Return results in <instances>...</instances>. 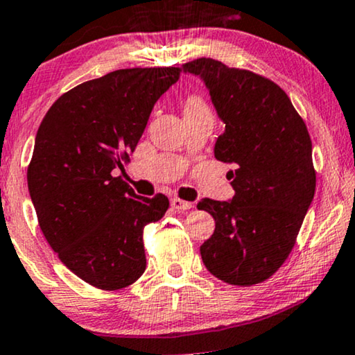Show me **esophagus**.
Returning a JSON list of instances; mask_svg holds the SVG:
<instances>
[{
    "mask_svg": "<svg viewBox=\"0 0 355 355\" xmlns=\"http://www.w3.org/2000/svg\"><path fill=\"white\" fill-rule=\"evenodd\" d=\"M171 206L175 209V211L180 212V211H188V209H191L193 204L188 202V201H183V199L173 198V199H171Z\"/></svg>",
    "mask_w": 355,
    "mask_h": 355,
    "instance_id": "34e87169",
    "label": "esophagus"
}]
</instances>
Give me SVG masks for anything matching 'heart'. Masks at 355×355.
Instances as JSON below:
<instances>
[{"label": "heart", "mask_w": 355, "mask_h": 355, "mask_svg": "<svg viewBox=\"0 0 355 355\" xmlns=\"http://www.w3.org/2000/svg\"><path fill=\"white\" fill-rule=\"evenodd\" d=\"M201 107H206V106H204V103L201 101V99H196V98L189 99L187 104V109H201Z\"/></svg>", "instance_id": "heart-1"}]
</instances>
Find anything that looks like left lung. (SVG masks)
I'll return each mask as SVG.
<instances>
[{"instance_id": "left-lung-1", "label": "left lung", "mask_w": 355, "mask_h": 355, "mask_svg": "<svg viewBox=\"0 0 355 355\" xmlns=\"http://www.w3.org/2000/svg\"><path fill=\"white\" fill-rule=\"evenodd\" d=\"M201 78L225 132L214 156L232 164L234 196L204 198L216 230L199 248L204 266L230 284L251 286L286 261L315 193L312 141L288 94L257 73L211 58L182 66Z\"/></svg>"}]
</instances>
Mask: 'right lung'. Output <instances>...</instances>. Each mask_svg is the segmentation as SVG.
Wrapping results in <instances>:
<instances>
[{
	"mask_svg": "<svg viewBox=\"0 0 355 355\" xmlns=\"http://www.w3.org/2000/svg\"><path fill=\"white\" fill-rule=\"evenodd\" d=\"M180 69H121L62 94L35 137L27 183L40 228L61 262L99 289L143 275V228L168 209L164 194L138 196L121 177L157 99Z\"/></svg>",
	"mask_w": 355,
	"mask_h": 355,
	"instance_id": "right-lung-1",
	"label": "right lung"
}]
</instances>
